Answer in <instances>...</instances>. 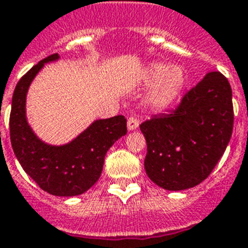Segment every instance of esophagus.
Returning <instances> with one entry per match:
<instances>
[{
    "label": "esophagus",
    "instance_id": "1",
    "mask_svg": "<svg viewBox=\"0 0 248 248\" xmlns=\"http://www.w3.org/2000/svg\"><path fill=\"white\" fill-rule=\"evenodd\" d=\"M139 124H140V122H139L138 118H136V117H130L127 120V127H128V130H130V131L136 130V128L139 127Z\"/></svg>",
    "mask_w": 248,
    "mask_h": 248
}]
</instances>
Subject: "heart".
<instances>
[{"label": "heart", "instance_id": "1", "mask_svg": "<svg viewBox=\"0 0 248 248\" xmlns=\"http://www.w3.org/2000/svg\"><path fill=\"white\" fill-rule=\"evenodd\" d=\"M146 84H154L148 100L154 108H166L173 103L186 84V76L180 67L167 63H153L146 68L144 75Z\"/></svg>", "mask_w": 248, "mask_h": 248}]
</instances>
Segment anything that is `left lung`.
Returning a JSON list of instances; mask_svg holds the SVG:
<instances>
[{
  "label": "left lung",
  "mask_w": 248,
  "mask_h": 248,
  "mask_svg": "<svg viewBox=\"0 0 248 248\" xmlns=\"http://www.w3.org/2000/svg\"><path fill=\"white\" fill-rule=\"evenodd\" d=\"M233 118L228 78L208 72L176 109L140 124L148 145L144 166L149 178L170 191L197 186L224 154Z\"/></svg>",
  "instance_id": "left-lung-1"
}]
</instances>
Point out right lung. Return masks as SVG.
I'll use <instances>...</instances> for the list:
<instances>
[{
  "mask_svg": "<svg viewBox=\"0 0 248 248\" xmlns=\"http://www.w3.org/2000/svg\"><path fill=\"white\" fill-rule=\"evenodd\" d=\"M51 54L30 68L15 88L10 113V139L23 170L38 186L54 196L84 194L99 180L104 156L127 132L124 116L94 121L84 132L66 145H49L33 132L26 121V93L44 63L56 61Z\"/></svg>",
  "mask_w": 248,
  "mask_h": 248,
  "instance_id": "obj_1",
  "label": "right lung"
}]
</instances>
